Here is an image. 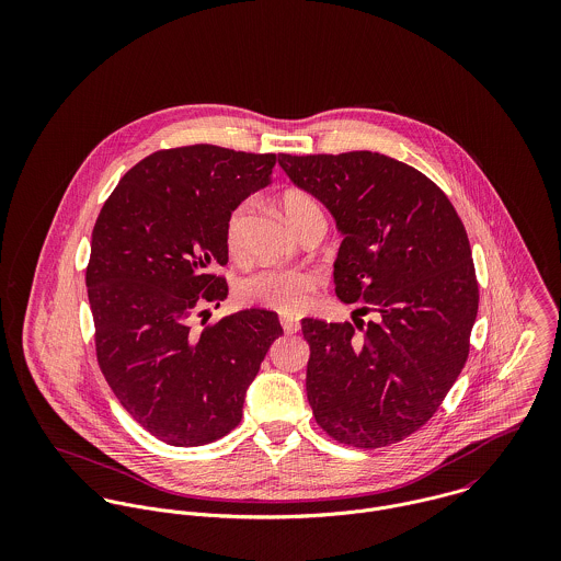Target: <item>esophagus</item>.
<instances>
[{"mask_svg": "<svg viewBox=\"0 0 561 561\" xmlns=\"http://www.w3.org/2000/svg\"><path fill=\"white\" fill-rule=\"evenodd\" d=\"M280 325L287 334H294L300 330V321L294 320V318H280Z\"/></svg>", "mask_w": 561, "mask_h": 561, "instance_id": "esophagus-1", "label": "esophagus"}]
</instances>
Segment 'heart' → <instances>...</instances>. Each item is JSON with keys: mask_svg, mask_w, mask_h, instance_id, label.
I'll return each mask as SVG.
<instances>
[{"mask_svg": "<svg viewBox=\"0 0 561 561\" xmlns=\"http://www.w3.org/2000/svg\"><path fill=\"white\" fill-rule=\"evenodd\" d=\"M280 209L285 220L296 233H300L313 220H323V211L318 198L305 190H287L280 196ZM245 220H248V203L238 205L227 220L225 241L231 259L236 261H241L245 254V240H243ZM318 289H320V276L311 270L263 267L241 280L240 296L250 305H259L285 316H294L309 307Z\"/></svg>", "mask_w": 561, "mask_h": 561, "instance_id": "1", "label": "heart"}]
</instances>
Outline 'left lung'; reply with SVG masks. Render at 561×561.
Here are the masks:
<instances>
[{"label": "left lung", "instance_id": "left-lung-1", "mask_svg": "<svg viewBox=\"0 0 561 561\" xmlns=\"http://www.w3.org/2000/svg\"><path fill=\"white\" fill-rule=\"evenodd\" d=\"M278 163L343 233L336 296L376 316L302 320L316 421L343 445H396L434 416L469 358L480 287L465 225L432 179L380 153H280Z\"/></svg>", "mask_w": 561, "mask_h": 561}]
</instances>
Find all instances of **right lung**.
<instances>
[{"instance_id": "right-lung-1", "label": "right lung", "mask_w": 561, "mask_h": 561, "mask_svg": "<svg viewBox=\"0 0 561 561\" xmlns=\"http://www.w3.org/2000/svg\"><path fill=\"white\" fill-rule=\"evenodd\" d=\"M274 153L214 145L161 149L138 161L105 201L85 287L99 367L123 408L174 447L214 443L238 427L278 316L248 309L192 328L227 298V220L272 181Z\"/></svg>"}]
</instances>
